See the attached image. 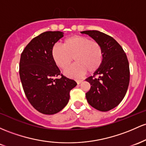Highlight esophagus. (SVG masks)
Masks as SVG:
<instances>
[{
    "instance_id": "esophagus-1",
    "label": "esophagus",
    "mask_w": 146,
    "mask_h": 146,
    "mask_svg": "<svg viewBox=\"0 0 146 146\" xmlns=\"http://www.w3.org/2000/svg\"><path fill=\"white\" fill-rule=\"evenodd\" d=\"M82 81H83V80H82V79H78V80H76V83H77V84H80V83H81Z\"/></svg>"
}]
</instances>
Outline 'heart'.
Instances as JSON below:
<instances>
[{
	"label": "heart",
	"instance_id": "1",
	"mask_svg": "<svg viewBox=\"0 0 146 146\" xmlns=\"http://www.w3.org/2000/svg\"><path fill=\"white\" fill-rule=\"evenodd\" d=\"M56 65L66 70L73 60L75 63L65 72V75L77 78L87 72L94 73L103 63L104 52L101 45L83 36H74L64 40L63 46L56 45L52 49Z\"/></svg>",
	"mask_w": 146,
	"mask_h": 146
}]
</instances>
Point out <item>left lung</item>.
I'll return each mask as SVG.
<instances>
[{
    "label": "left lung",
    "mask_w": 146,
    "mask_h": 146,
    "mask_svg": "<svg viewBox=\"0 0 146 146\" xmlns=\"http://www.w3.org/2000/svg\"><path fill=\"white\" fill-rule=\"evenodd\" d=\"M92 38L101 45L104 52L103 63L94 73L99 75L86 79L90 84V90L86 94L92 107L107 112L120 104L127 92L130 82V68L127 56L118 42L107 34L97 30L81 32Z\"/></svg>",
    "instance_id": "obj_1"
}]
</instances>
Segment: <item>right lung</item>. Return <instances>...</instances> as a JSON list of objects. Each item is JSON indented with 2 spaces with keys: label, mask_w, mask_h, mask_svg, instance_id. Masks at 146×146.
Listing matches in <instances>:
<instances>
[{
  "label": "right lung",
  "mask_w": 146,
  "mask_h": 146,
  "mask_svg": "<svg viewBox=\"0 0 146 146\" xmlns=\"http://www.w3.org/2000/svg\"><path fill=\"white\" fill-rule=\"evenodd\" d=\"M63 32H45L34 38L21 56L19 74L23 88L31 105L44 114L60 112L68 104L70 92L77 85L65 77L52 56L54 44L63 36Z\"/></svg>",
  "instance_id": "obj_1"
}]
</instances>
